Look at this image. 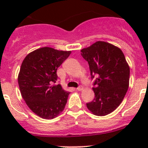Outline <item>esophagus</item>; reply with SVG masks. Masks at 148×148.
<instances>
[{
	"label": "esophagus",
	"mask_w": 148,
	"mask_h": 148,
	"mask_svg": "<svg viewBox=\"0 0 148 148\" xmlns=\"http://www.w3.org/2000/svg\"><path fill=\"white\" fill-rule=\"evenodd\" d=\"M76 89H77V91H82L83 90V87L82 86H79V87H77Z\"/></svg>",
	"instance_id": "esophagus-1"
}]
</instances>
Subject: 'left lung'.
I'll return each mask as SVG.
<instances>
[{
  "instance_id": "1",
  "label": "left lung",
  "mask_w": 148,
  "mask_h": 148,
  "mask_svg": "<svg viewBox=\"0 0 148 148\" xmlns=\"http://www.w3.org/2000/svg\"><path fill=\"white\" fill-rule=\"evenodd\" d=\"M94 79L95 97L86 103L94 114L104 116L112 112L122 102L129 86L130 67L120 49L104 41H97L82 49Z\"/></svg>"
}]
</instances>
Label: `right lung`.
<instances>
[{"mask_svg":"<svg viewBox=\"0 0 148 148\" xmlns=\"http://www.w3.org/2000/svg\"><path fill=\"white\" fill-rule=\"evenodd\" d=\"M71 51L43 47L28 53L22 62L18 82L22 97L36 114L44 119L57 117L64 109L69 92L57 81V69Z\"/></svg>","mask_w":148,"mask_h":148,"instance_id":"obj_1","label":"right lung"}]
</instances>
